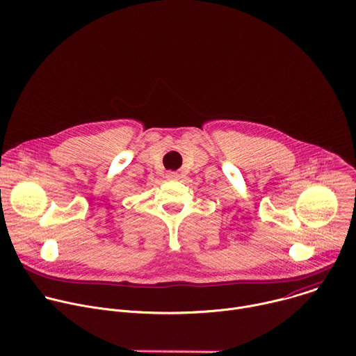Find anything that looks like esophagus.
Listing matches in <instances>:
<instances>
[{"mask_svg":"<svg viewBox=\"0 0 356 356\" xmlns=\"http://www.w3.org/2000/svg\"><path fill=\"white\" fill-rule=\"evenodd\" d=\"M166 177L170 179V180H175V179L179 177V175H177L176 172H168V173H166Z\"/></svg>","mask_w":356,"mask_h":356,"instance_id":"34e87169","label":"esophagus"}]
</instances>
